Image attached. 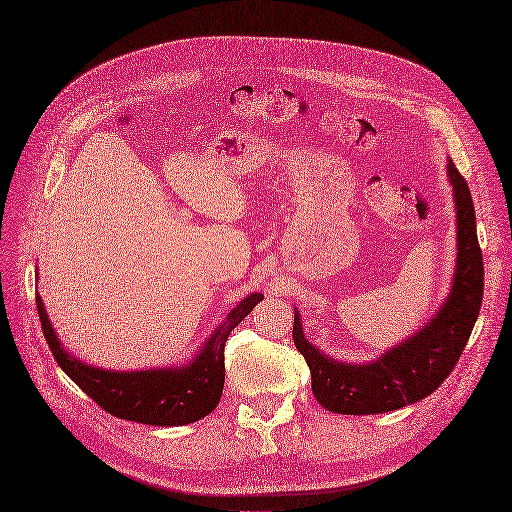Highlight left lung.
<instances>
[{
    "label": "left lung",
    "mask_w": 512,
    "mask_h": 512,
    "mask_svg": "<svg viewBox=\"0 0 512 512\" xmlns=\"http://www.w3.org/2000/svg\"><path fill=\"white\" fill-rule=\"evenodd\" d=\"M447 175L456 198L458 259L449 297L430 323L373 363L350 365L312 346L295 310L293 342L310 367L316 401L327 411L371 415L401 409L432 394L456 367L483 304V255L468 183L451 160Z\"/></svg>",
    "instance_id": "1"
}]
</instances>
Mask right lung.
<instances>
[{
	"label": "right lung",
	"instance_id": "add662e5",
	"mask_svg": "<svg viewBox=\"0 0 512 512\" xmlns=\"http://www.w3.org/2000/svg\"><path fill=\"white\" fill-rule=\"evenodd\" d=\"M261 299V293L244 297L185 367L145 371H105L78 361L63 350L40 295H35V304L56 363L94 403L122 420L149 426H183L206 418L217 407L225 382L223 350L227 337Z\"/></svg>",
	"mask_w": 512,
	"mask_h": 512
}]
</instances>
